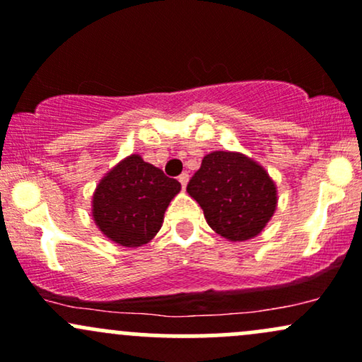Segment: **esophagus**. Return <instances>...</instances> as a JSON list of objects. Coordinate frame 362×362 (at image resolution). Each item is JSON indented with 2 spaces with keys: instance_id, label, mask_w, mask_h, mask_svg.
Masks as SVG:
<instances>
[{
  "instance_id": "esophagus-1",
  "label": "esophagus",
  "mask_w": 362,
  "mask_h": 362,
  "mask_svg": "<svg viewBox=\"0 0 362 362\" xmlns=\"http://www.w3.org/2000/svg\"><path fill=\"white\" fill-rule=\"evenodd\" d=\"M177 180H180V182H181V186H182V189L186 188V185H188V180H189V176H188V173H182L180 177H177Z\"/></svg>"
}]
</instances>
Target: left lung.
<instances>
[{
	"label": "left lung",
	"instance_id": "8db88e82",
	"mask_svg": "<svg viewBox=\"0 0 362 362\" xmlns=\"http://www.w3.org/2000/svg\"><path fill=\"white\" fill-rule=\"evenodd\" d=\"M205 221L229 242H247L267 226L278 205V189L259 162L240 151H212L188 182Z\"/></svg>",
	"mask_w": 362,
	"mask_h": 362
}]
</instances>
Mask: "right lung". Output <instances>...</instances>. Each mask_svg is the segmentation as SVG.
<instances>
[{
    "label": "right lung",
    "instance_id": "obj_1",
    "mask_svg": "<svg viewBox=\"0 0 362 362\" xmlns=\"http://www.w3.org/2000/svg\"><path fill=\"white\" fill-rule=\"evenodd\" d=\"M181 185L133 153L96 185L91 216L100 231L120 247H141L157 235Z\"/></svg>",
    "mask_w": 362,
    "mask_h": 362
}]
</instances>
